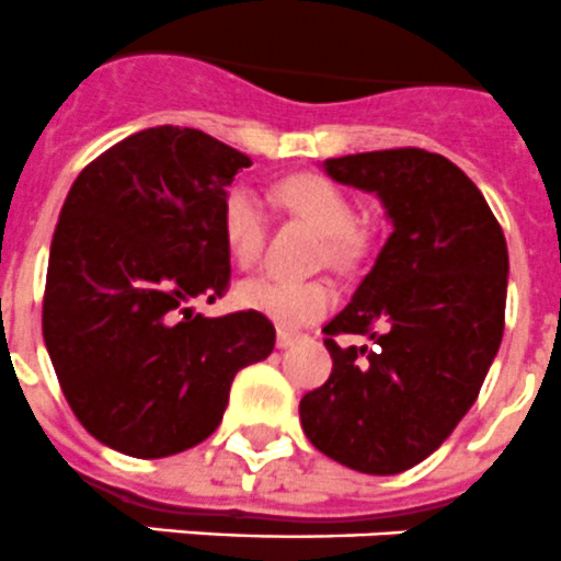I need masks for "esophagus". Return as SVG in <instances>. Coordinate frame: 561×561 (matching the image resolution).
Masks as SVG:
<instances>
[{"label":"esophagus","instance_id":"1","mask_svg":"<svg viewBox=\"0 0 561 561\" xmlns=\"http://www.w3.org/2000/svg\"><path fill=\"white\" fill-rule=\"evenodd\" d=\"M298 332H289V330H277V346H280V350H289L291 344H295V341H298Z\"/></svg>","mask_w":561,"mask_h":561}]
</instances>
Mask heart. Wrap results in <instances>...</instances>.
Instances as JSON below:
<instances>
[{
  "instance_id": "b5f03b06",
  "label": "heart",
  "mask_w": 561,
  "mask_h": 561,
  "mask_svg": "<svg viewBox=\"0 0 561 561\" xmlns=\"http://www.w3.org/2000/svg\"><path fill=\"white\" fill-rule=\"evenodd\" d=\"M277 203L323 231L321 257L332 266H353L367 249V231L355 220V206L344 188L321 174H295L275 188ZM220 231L231 261L252 266L266 240V215L252 188L231 186L220 203ZM335 291L327 280H284L257 275L238 286V304L266 314L280 327H304L332 307Z\"/></svg>"
}]
</instances>
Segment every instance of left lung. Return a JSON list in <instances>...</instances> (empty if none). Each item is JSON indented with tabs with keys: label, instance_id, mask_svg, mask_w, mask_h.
<instances>
[{
	"label": "left lung",
	"instance_id": "obj_1",
	"mask_svg": "<svg viewBox=\"0 0 561 561\" xmlns=\"http://www.w3.org/2000/svg\"><path fill=\"white\" fill-rule=\"evenodd\" d=\"M323 169L378 194L392 234L323 327L332 375L300 398V424L337 465L404 473L479 398L502 344L507 243L473 180L447 157L390 148L332 157ZM337 334H369L374 350L337 347Z\"/></svg>",
	"mask_w": 561,
	"mask_h": 561
}]
</instances>
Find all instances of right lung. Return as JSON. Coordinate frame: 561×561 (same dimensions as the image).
<instances>
[{
    "instance_id": "add662e5",
    "label": "right lung",
    "mask_w": 561,
    "mask_h": 561,
    "mask_svg": "<svg viewBox=\"0 0 561 561\" xmlns=\"http://www.w3.org/2000/svg\"><path fill=\"white\" fill-rule=\"evenodd\" d=\"M249 165L197 128L157 125L103 151L65 197L42 335L65 401L111 450L163 458L201 444L234 375L275 350L266 314L192 309L229 289L220 203Z\"/></svg>"
}]
</instances>
